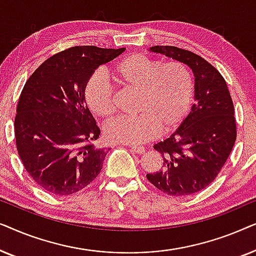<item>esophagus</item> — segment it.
Listing matches in <instances>:
<instances>
[{"instance_id": "obj_1", "label": "esophagus", "mask_w": 256, "mask_h": 256, "mask_svg": "<svg viewBox=\"0 0 256 256\" xmlns=\"http://www.w3.org/2000/svg\"><path fill=\"white\" fill-rule=\"evenodd\" d=\"M130 148L132 152L138 154V155H142V154H144V152H146L144 146H132Z\"/></svg>"}]
</instances>
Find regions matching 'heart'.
Masks as SVG:
<instances>
[{
  "label": "heart",
  "mask_w": 256,
  "mask_h": 256,
  "mask_svg": "<svg viewBox=\"0 0 256 256\" xmlns=\"http://www.w3.org/2000/svg\"><path fill=\"white\" fill-rule=\"evenodd\" d=\"M110 76L126 92L138 93L135 112L138 113L104 127V136L112 142L140 144L152 140L158 130H176L190 114L196 84L191 70L183 62H163L134 54L115 62ZM85 100L90 110L104 120H110L116 113V94L99 76L87 80Z\"/></svg>",
  "instance_id": "1"
}]
</instances>
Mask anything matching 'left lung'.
<instances>
[{"label": "left lung", "instance_id": "1", "mask_svg": "<svg viewBox=\"0 0 256 256\" xmlns=\"http://www.w3.org/2000/svg\"><path fill=\"white\" fill-rule=\"evenodd\" d=\"M150 51L183 62L192 70L196 104L183 124L154 146L163 157L162 169L146 174V178L169 196L197 194L216 180L236 143L232 98L224 76L200 56L169 45Z\"/></svg>", "mask_w": 256, "mask_h": 256}]
</instances>
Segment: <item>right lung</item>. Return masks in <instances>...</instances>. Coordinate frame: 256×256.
Here are the masks:
<instances>
[{"label":"right lung","mask_w":256,"mask_h":256,"mask_svg":"<svg viewBox=\"0 0 256 256\" xmlns=\"http://www.w3.org/2000/svg\"><path fill=\"white\" fill-rule=\"evenodd\" d=\"M124 51L72 46L46 59L26 80L15 116L16 148L24 169L54 196L82 191L102 169L98 127L85 100V85L100 65Z\"/></svg>","instance_id":"add662e5"}]
</instances>
